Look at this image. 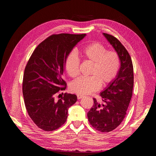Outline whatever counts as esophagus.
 Wrapping results in <instances>:
<instances>
[{
	"label": "esophagus",
	"instance_id": "1",
	"mask_svg": "<svg viewBox=\"0 0 156 156\" xmlns=\"http://www.w3.org/2000/svg\"><path fill=\"white\" fill-rule=\"evenodd\" d=\"M77 99H78V100H80V99H81V98H84V96H83V95H81V94H77Z\"/></svg>",
	"mask_w": 156,
	"mask_h": 156
}]
</instances>
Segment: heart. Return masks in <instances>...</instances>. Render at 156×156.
<instances>
[{
  "label": "heart",
  "mask_w": 156,
  "mask_h": 156,
  "mask_svg": "<svg viewBox=\"0 0 156 156\" xmlns=\"http://www.w3.org/2000/svg\"><path fill=\"white\" fill-rule=\"evenodd\" d=\"M81 57L92 64L87 77H80L70 85V90L78 94H90L100 89L101 84L106 86L114 81L120 66L119 55L114 51H107L102 44L94 42L79 51ZM65 69L71 78H75L79 73V60L75 53L68 55Z\"/></svg>",
  "instance_id": "1"
}]
</instances>
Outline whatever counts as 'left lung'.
Masks as SVG:
<instances>
[{"label":"left lung","instance_id":"1","mask_svg":"<svg viewBox=\"0 0 156 156\" xmlns=\"http://www.w3.org/2000/svg\"><path fill=\"white\" fill-rule=\"evenodd\" d=\"M120 60V68L114 81L101 92L100 104L93 98L94 105L87 113L90 124L96 130L110 132L123 121L133 94V67L128 52L116 37L103 33Z\"/></svg>","mask_w":156,"mask_h":156}]
</instances>
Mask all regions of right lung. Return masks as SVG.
I'll return each mask as SVG.
<instances>
[{"label": "right lung", "instance_id": "right-lung-1", "mask_svg": "<svg viewBox=\"0 0 156 156\" xmlns=\"http://www.w3.org/2000/svg\"><path fill=\"white\" fill-rule=\"evenodd\" d=\"M83 34H53L40 43L28 61L23 80L26 109L34 123L45 131L56 130L66 121L69 107L77 101L75 94L62 93L65 61ZM61 98L57 101L55 98Z\"/></svg>", "mask_w": 156, "mask_h": 156}]
</instances>
